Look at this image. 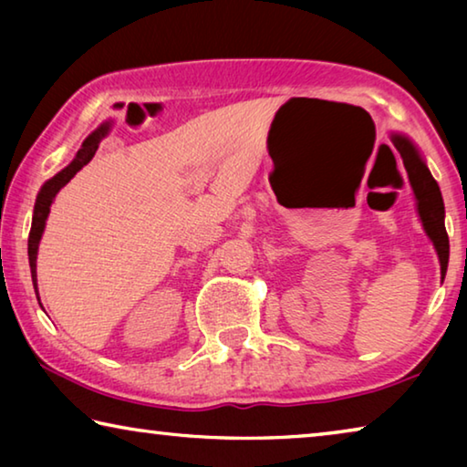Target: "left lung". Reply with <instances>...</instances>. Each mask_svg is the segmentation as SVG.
Instances as JSON below:
<instances>
[{"instance_id":"left-lung-1","label":"left lung","mask_w":467,"mask_h":467,"mask_svg":"<svg viewBox=\"0 0 467 467\" xmlns=\"http://www.w3.org/2000/svg\"><path fill=\"white\" fill-rule=\"evenodd\" d=\"M393 146L398 148L408 171L410 185H412L416 212L420 218L426 236H429L434 251L439 255L441 275L445 278L447 264H449V236L445 231V203H442L441 189L437 181L432 179L429 167H426L420 150L404 133H391Z\"/></svg>"}]
</instances>
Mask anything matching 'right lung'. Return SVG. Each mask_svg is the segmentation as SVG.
<instances>
[{
    "instance_id": "obj_1",
    "label": "right lung",
    "mask_w": 467,
    "mask_h": 467,
    "mask_svg": "<svg viewBox=\"0 0 467 467\" xmlns=\"http://www.w3.org/2000/svg\"><path fill=\"white\" fill-rule=\"evenodd\" d=\"M113 128V121H105L100 128L94 130L88 138L82 141V148L78 150V154L72 162L67 164L66 169H61L57 175L51 177L49 181H45L41 192L36 195L35 202V212H33V226H30V234H28V264H30V274H33V284H35V292L38 298V288H36V255H38V243H41V236L45 233V224L47 218H49L51 212V203L55 200V195L59 193V189L63 185H67L69 181L74 179V175L82 167H86L92 161L94 152L100 144L102 138H107V133Z\"/></svg>"
}]
</instances>
